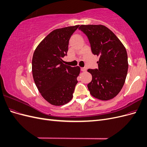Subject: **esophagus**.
<instances>
[{"label": "esophagus", "mask_w": 147, "mask_h": 147, "mask_svg": "<svg viewBox=\"0 0 147 147\" xmlns=\"http://www.w3.org/2000/svg\"><path fill=\"white\" fill-rule=\"evenodd\" d=\"M81 70L82 71V72H85V71H86V67H82Z\"/></svg>", "instance_id": "1"}]
</instances>
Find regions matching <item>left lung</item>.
<instances>
[{
    "mask_svg": "<svg viewBox=\"0 0 147 147\" xmlns=\"http://www.w3.org/2000/svg\"><path fill=\"white\" fill-rule=\"evenodd\" d=\"M78 29L88 37L92 53L99 56L98 69L88 70L92 75V80L88 84L90 94L102 100L112 99L125 82L128 70L126 48L105 26L81 25Z\"/></svg>",
    "mask_w": 147,
    "mask_h": 147,
    "instance_id": "obj_1",
    "label": "left lung"
}]
</instances>
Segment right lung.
Instances as JSON below:
<instances>
[{
  "label": "right lung",
  "mask_w": 147,
  "mask_h": 147,
  "mask_svg": "<svg viewBox=\"0 0 147 147\" xmlns=\"http://www.w3.org/2000/svg\"><path fill=\"white\" fill-rule=\"evenodd\" d=\"M79 25L53 30L38 44L32 61L34 82L49 103L63 105L72 99L80 68L64 64L69 39Z\"/></svg>",
  "instance_id": "add662e5"
}]
</instances>
